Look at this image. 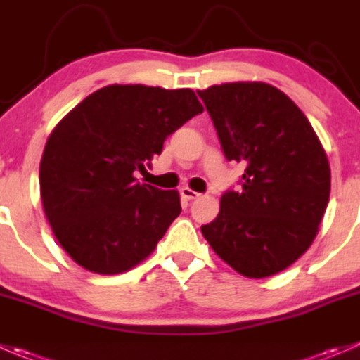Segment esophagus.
I'll return each instance as SVG.
<instances>
[{
    "mask_svg": "<svg viewBox=\"0 0 360 360\" xmlns=\"http://www.w3.org/2000/svg\"><path fill=\"white\" fill-rule=\"evenodd\" d=\"M181 195H183V197L186 198V200H195V198L200 197V193H197V191L190 190V188H183V190H181Z\"/></svg>",
    "mask_w": 360,
    "mask_h": 360,
    "instance_id": "34e87169",
    "label": "esophagus"
}]
</instances>
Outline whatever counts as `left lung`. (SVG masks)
Wrapping results in <instances>:
<instances>
[{"instance_id": "1", "label": "left lung", "mask_w": 360, "mask_h": 360, "mask_svg": "<svg viewBox=\"0 0 360 360\" xmlns=\"http://www.w3.org/2000/svg\"><path fill=\"white\" fill-rule=\"evenodd\" d=\"M229 162L246 165L202 233L248 278L294 264L319 232L330 193L326 151L302 110L278 87L229 82L197 91Z\"/></svg>"}]
</instances>
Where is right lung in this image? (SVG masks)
Instances as JSON below:
<instances>
[{
  "label": "right lung",
  "instance_id": "1",
  "mask_svg": "<svg viewBox=\"0 0 360 360\" xmlns=\"http://www.w3.org/2000/svg\"><path fill=\"white\" fill-rule=\"evenodd\" d=\"M204 110L191 89L107 86L52 130L40 193L56 239L84 269L120 274L155 250L179 216L176 190L139 183L163 142Z\"/></svg>",
  "mask_w": 360,
  "mask_h": 360
}]
</instances>
